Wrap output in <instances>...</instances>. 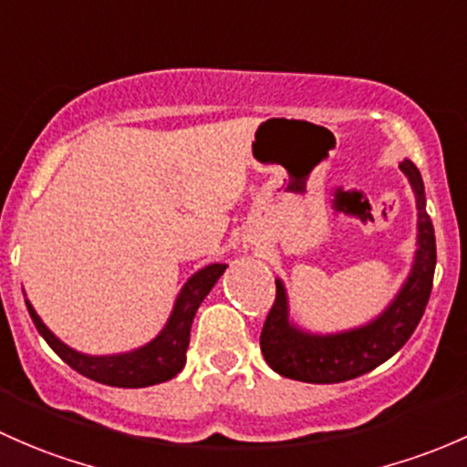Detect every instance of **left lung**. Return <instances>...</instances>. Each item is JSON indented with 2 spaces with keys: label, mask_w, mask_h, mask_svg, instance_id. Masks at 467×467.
Here are the masks:
<instances>
[{
  "label": "left lung",
  "mask_w": 467,
  "mask_h": 467,
  "mask_svg": "<svg viewBox=\"0 0 467 467\" xmlns=\"http://www.w3.org/2000/svg\"><path fill=\"white\" fill-rule=\"evenodd\" d=\"M416 198V252L410 274L389 306L371 321L339 333H310L290 319V301L276 278V301L261 333V350L269 368L283 378L312 384H335L373 371L398 353L420 324L431 295L436 269L434 224L427 215L420 171L410 160L400 161Z\"/></svg>",
  "instance_id": "obj_1"
}]
</instances>
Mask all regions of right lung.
<instances>
[{
	"label": "right lung",
	"mask_w": 467,
	"mask_h": 467,
	"mask_svg": "<svg viewBox=\"0 0 467 467\" xmlns=\"http://www.w3.org/2000/svg\"><path fill=\"white\" fill-rule=\"evenodd\" d=\"M227 265L224 263H211V265L198 269L189 281L182 285L180 295H177L175 304H172L171 317L163 324V328L155 335L148 344L139 346V348L126 350V353L114 355H88L80 350L71 348L65 341L57 339L31 301L26 299L28 315H31L33 324H36L37 333L45 337L47 344L69 364L74 371L80 376L94 379V382L108 384V387H121V389H141L152 387V384L166 382L172 379L177 373L184 368L186 364V348H189L191 339V326H193L195 312L202 301L206 299L218 278L223 276Z\"/></svg>",
	"instance_id": "obj_1"
}]
</instances>
